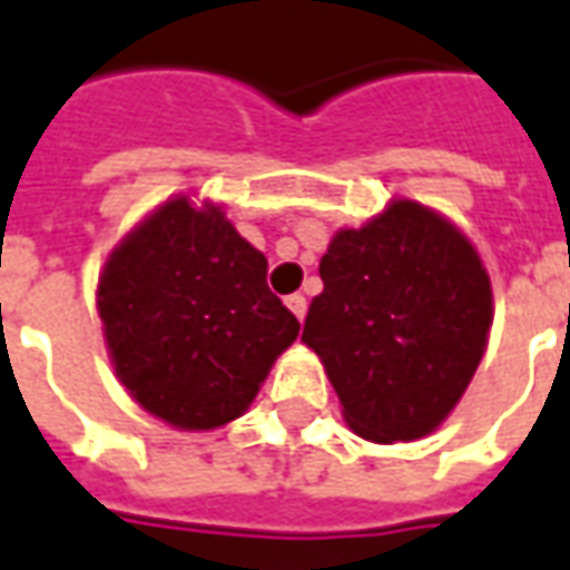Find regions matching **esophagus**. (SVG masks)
<instances>
[{
	"mask_svg": "<svg viewBox=\"0 0 570 570\" xmlns=\"http://www.w3.org/2000/svg\"><path fill=\"white\" fill-rule=\"evenodd\" d=\"M286 305H289V312L296 314L298 321H305V314H308V298L302 296V293H293V296H286Z\"/></svg>",
	"mask_w": 570,
	"mask_h": 570,
	"instance_id": "esophagus-1",
	"label": "esophagus"
}]
</instances>
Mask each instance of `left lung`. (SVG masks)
I'll list each match as a JSON object with an SVG mask.
<instances>
[{
    "label": "left lung",
    "mask_w": 570,
    "mask_h": 570,
    "mask_svg": "<svg viewBox=\"0 0 570 570\" xmlns=\"http://www.w3.org/2000/svg\"><path fill=\"white\" fill-rule=\"evenodd\" d=\"M302 342L321 354L345 423L380 444L429 435L479 367L491 281L451 222L395 200L321 258Z\"/></svg>",
    "instance_id": "left-lung-1"
}]
</instances>
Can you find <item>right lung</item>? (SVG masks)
<instances>
[{
    "instance_id": "right-lung-1",
    "label": "right lung",
    "mask_w": 570,
    "mask_h": 570,
    "mask_svg": "<svg viewBox=\"0 0 570 570\" xmlns=\"http://www.w3.org/2000/svg\"><path fill=\"white\" fill-rule=\"evenodd\" d=\"M268 258L218 206H160L98 281L107 348L129 395L178 429H216L256 397L296 314L268 289Z\"/></svg>"
}]
</instances>
